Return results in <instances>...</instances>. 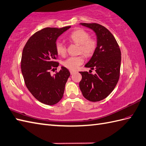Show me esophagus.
Here are the masks:
<instances>
[{
  "label": "esophagus",
  "instance_id": "34e87169",
  "mask_svg": "<svg viewBox=\"0 0 146 146\" xmlns=\"http://www.w3.org/2000/svg\"><path fill=\"white\" fill-rule=\"evenodd\" d=\"M76 71H73V70H70V73L71 75H72V74H74V73H76Z\"/></svg>",
  "mask_w": 146,
  "mask_h": 146
}]
</instances>
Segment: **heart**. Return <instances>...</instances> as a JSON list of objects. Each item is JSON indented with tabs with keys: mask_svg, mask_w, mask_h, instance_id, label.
I'll return each mask as SVG.
<instances>
[{
	"mask_svg": "<svg viewBox=\"0 0 146 146\" xmlns=\"http://www.w3.org/2000/svg\"><path fill=\"white\" fill-rule=\"evenodd\" d=\"M69 39L79 45V53H82L86 57L91 56L98 46V41L96 38L90 37L89 32L82 29L73 31L69 35ZM55 47L57 53L60 56H64L66 54V48L62 42L57 40L55 44ZM84 61L83 55H79L78 56H72L67 58L64 61L63 65L68 69L75 70L84 63Z\"/></svg>",
	"mask_w": 146,
	"mask_h": 146,
	"instance_id": "1",
	"label": "heart"
}]
</instances>
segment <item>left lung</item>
I'll return each instance as SVG.
<instances>
[{
  "mask_svg": "<svg viewBox=\"0 0 146 146\" xmlns=\"http://www.w3.org/2000/svg\"><path fill=\"white\" fill-rule=\"evenodd\" d=\"M80 24L94 31L98 46L85 65L91 70L95 69L96 73L80 72L82 79L79 87L86 99L98 102L106 98L117 85L121 69V50L114 35L105 27L96 23Z\"/></svg>",
  "mask_w": 146,
  "mask_h": 146,
  "instance_id": "obj_1",
  "label": "left lung"
}]
</instances>
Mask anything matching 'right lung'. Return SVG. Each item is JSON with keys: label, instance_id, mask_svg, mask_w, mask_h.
<instances>
[{"label": "right lung", "instance_id": "obj_1", "mask_svg": "<svg viewBox=\"0 0 146 146\" xmlns=\"http://www.w3.org/2000/svg\"><path fill=\"white\" fill-rule=\"evenodd\" d=\"M69 28L70 26L42 29L29 38L22 51L21 70L25 86L35 99L46 105L56 104L62 98L70 75L65 67H61L54 76L50 72L52 68L59 66L55 61L58 55L55 44Z\"/></svg>", "mask_w": 146, "mask_h": 146}]
</instances>
